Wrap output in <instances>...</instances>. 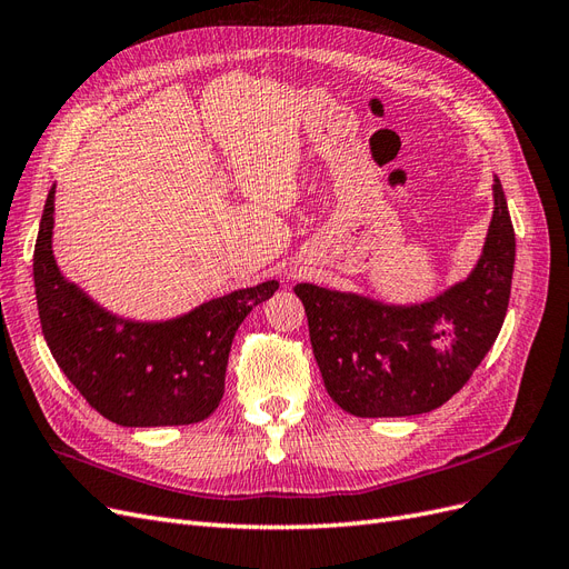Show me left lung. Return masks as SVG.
Listing matches in <instances>:
<instances>
[{"instance_id":"1","label":"left lung","mask_w":569,"mask_h":569,"mask_svg":"<svg viewBox=\"0 0 569 569\" xmlns=\"http://www.w3.org/2000/svg\"><path fill=\"white\" fill-rule=\"evenodd\" d=\"M512 268L515 230L493 178V216L479 261L439 297L393 306L297 284L327 393L356 418H406L443 406L501 332Z\"/></svg>"}]
</instances>
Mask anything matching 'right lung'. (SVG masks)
Masks as SVG:
<instances>
[{
	"mask_svg": "<svg viewBox=\"0 0 569 569\" xmlns=\"http://www.w3.org/2000/svg\"><path fill=\"white\" fill-rule=\"evenodd\" d=\"M54 192L49 189L32 256L47 347L63 375L107 420L123 427L201 422L226 393L237 327L278 291V280L230 291L163 322L109 313L68 282L51 251Z\"/></svg>",
	"mask_w": 569,
	"mask_h": 569,
	"instance_id": "add662e5",
	"label": "right lung"
}]
</instances>
